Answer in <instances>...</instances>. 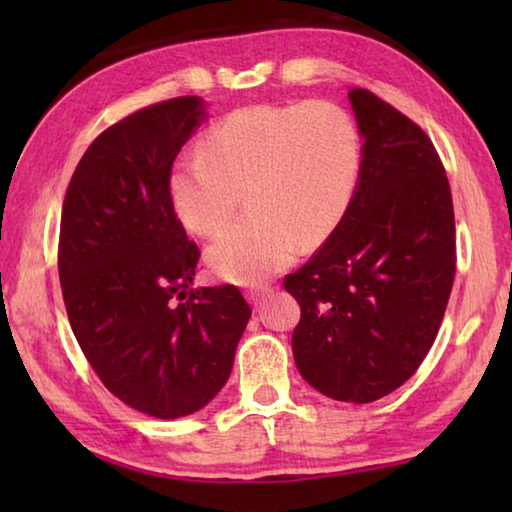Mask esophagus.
Wrapping results in <instances>:
<instances>
[{
	"instance_id": "34e87169",
	"label": "esophagus",
	"mask_w": 512,
	"mask_h": 512,
	"mask_svg": "<svg viewBox=\"0 0 512 512\" xmlns=\"http://www.w3.org/2000/svg\"><path fill=\"white\" fill-rule=\"evenodd\" d=\"M268 293H271V287H255V289H250L248 293H246V298L253 302L255 307H259L264 302V298L268 296Z\"/></svg>"
}]
</instances>
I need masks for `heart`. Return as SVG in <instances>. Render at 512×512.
Here are the masks:
<instances>
[{
	"label": "heart",
	"mask_w": 512,
	"mask_h": 512,
	"mask_svg": "<svg viewBox=\"0 0 512 512\" xmlns=\"http://www.w3.org/2000/svg\"><path fill=\"white\" fill-rule=\"evenodd\" d=\"M361 133L329 101L232 110L203 135L201 153L169 167L167 196L196 235H216L239 207L248 214L207 248L228 282L255 284L302 250L318 248L348 214L361 176Z\"/></svg>",
	"instance_id": "heart-1"
}]
</instances>
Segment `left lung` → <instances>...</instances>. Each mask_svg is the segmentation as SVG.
Listing matches in <instances>:
<instances>
[{
    "mask_svg": "<svg viewBox=\"0 0 512 512\" xmlns=\"http://www.w3.org/2000/svg\"><path fill=\"white\" fill-rule=\"evenodd\" d=\"M363 158L334 235L284 277L300 305L293 359L332 400L393 393L427 357L456 273L452 189L422 128L370 90L348 92Z\"/></svg>",
    "mask_w": 512,
    "mask_h": 512,
    "instance_id": "1",
    "label": "left lung"
}]
</instances>
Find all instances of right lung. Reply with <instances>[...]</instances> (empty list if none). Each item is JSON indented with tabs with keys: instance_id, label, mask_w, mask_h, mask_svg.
<instances>
[{
	"instance_id": "add662e5",
	"label": "right lung",
	"mask_w": 512,
	"mask_h": 512,
	"mask_svg": "<svg viewBox=\"0 0 512 512\" xmlns=\"http://www.w3.org/2000/svg\"><path fill=\"white\" fill-rule=\"evenodd\" d=\"M203 119V99L178 97L106 128L76 164L60 216L76 341L112 395L162 420L221 391L250 318L232 284L192 289L201 253L167 196L169 167Z\"/></svg>"
}]
</instances>
